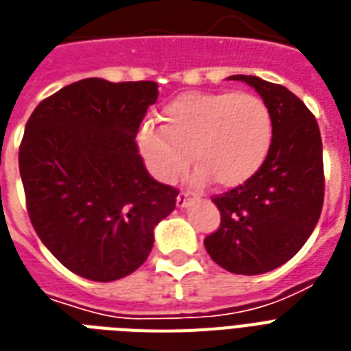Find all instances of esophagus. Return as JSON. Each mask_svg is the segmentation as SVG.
Masks as SVG:
<instances>
[{"label": "esophagus", "instance_id": "1", "mask_svg": "<svg viewBox=\"0 0 351 351\" xmlns=\"http://www.w3.org/2000/svg\"><path fill=\"white\" fill-rule=\"evenodd\" d=\"M176 203H178L179 208H184V206H189L190 205V194H189V192H181V194L178 195Z\"/></svg>", "mask_w": 351, "mask_h": 351}]
</instances>
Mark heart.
<instances>
[{"label":"heart","mask_w":351,"mask_h":351,"mask_svg":"<svg viewBox=\"0 0 351 351\" xmlns=\"http://www.w3.org/2000/svg\"><path fill=\"white\" fill-rule=\"evenodd\" d=\"M273 143V117L258 95L190 91L162 110V126L145 124L137 148L152 173L173 183L194 161V179L240 186L262 168ZM193 154H190L189 152Z\"/></svg>","instance_id":"heart-1"}]
</instances>
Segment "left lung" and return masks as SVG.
I'll return each mask as SVG.
<instances>
[{
	"label": "left lung",
	"instance_id": "left-lung-1",
	"mask_svg": "<svg viewBox=\"0 0 351 351\" xmlns=\"http://www.w3.org/2000/svg\"><path fill=\"white\" fill-rule=\"evenodd\" d=\"M256 89L273 117L262 168L240 186L214 195L221 223L205 238L214 262L234 274H262L291 260L313 232L324 201L322 138L302 100L284 86L232 75Z\"/></svg>",
	"mask_w": 351,
	"mask_h": 351
}]
</instances>
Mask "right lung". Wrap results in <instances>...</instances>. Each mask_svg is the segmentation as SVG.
Instances as JSON below:
<instances>
[{
    "mask_svg": "<svg viewBox=\"0 0 351 351\" xmlns=\"http://www.w3.org/2000/svg\"><path fill=\"white\" fill-rule=\"evenodd\" d=\"M156 82L86 78L42 100L27 121L20 176L32 227L62 265L113 282L146 262L178 190L157 183L135 135Z\"/></svg>",
    "mask_w": 351,
    "mask_h": 351,
    "instance_id": "1",
    "label": "right lung"
}]
</instances>
